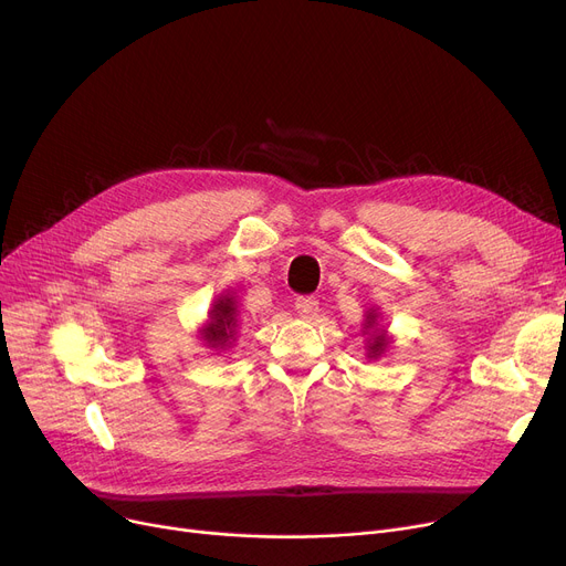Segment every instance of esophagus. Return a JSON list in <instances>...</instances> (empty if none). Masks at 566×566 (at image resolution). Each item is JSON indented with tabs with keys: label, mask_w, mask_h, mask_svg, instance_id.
Listing matches in <instances>:
<instances>
[{
	"label": "esophagus",
	"mask_w": 566,
	"mask_h": 566,
	"mask_svg": "<svg viewBox=\"0 0 566 566\" xmlns=\"http://www.w3.org/2000/svg\"><path fill=\"white\" fill-rule=\"evenodd\" d=\"M295 310H298V314L303 318H312L318 312V303H316L314 295H301V298L295 301Z\"/></svg>",
	"instance_id": "34e87169"
}]
</instances>
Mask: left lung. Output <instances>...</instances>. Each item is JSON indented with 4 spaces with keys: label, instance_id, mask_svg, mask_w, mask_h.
I'll use <instances>...</instances> for the list:
<instances>
[{
    "label": "left lung",
    "instance_id": "left-lung-1",
    "mask_svg": "<svg viewBox=\"0 0 566 566\" xmlns=\"http://www.w3.org/2000/svg\"><path fill=\"white\" fill-rule=\"evenodd\" d=\"M380 314H378V307H369L367 314H365V328H363V335H367V342H365V350H367V358L369 360H378L385 355V350H388L392 346V337L388 333V328L385 325H380Z\"/></svg>",
    "mask_w": 566,
    "mask_h": 566
}]
</instances>
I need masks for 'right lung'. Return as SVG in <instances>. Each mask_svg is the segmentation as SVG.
I'll return each mask as SVG.
<instances>
[{"instance_id": "add662e5", "label": "right lung", "mask_w": 566, "mask_h": 566, "mask_svg": "<svg viewBox=\"0 0 566 566\" xmlns=\"http://www.w3.org/2000/svg\"><path fill=\"white\" fill-rule=\"evenodd\" d=\"M238 325H241V307H238L231 291H222L213 301L211 310H208V316L197 333L206 348L222 353L235 342Z\"/></svg>"}]
</instances>
